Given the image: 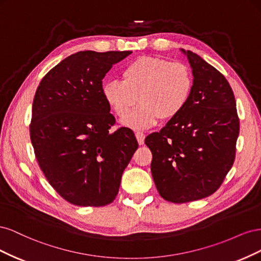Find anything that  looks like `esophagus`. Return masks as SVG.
I'll list each match as a JSON object with an SVG mask.
<instances>
[{
    "label": "esophagus",
    "instance_id": "obj_1",
    "mask_svg": "<svg viewBox=\"0 0 261 261\" xmlns=\"http://www.w3.org/2000/svg\"><path fill=\"white\" fill-rule=\"evenodd\" d=\"M145 134L144 133H140V132H137L136 133V138H137V141L139 145H144L145 143Z\"/></svg>",
    "mask_w": 261,
    "mask_h": 261
}]
</instances>
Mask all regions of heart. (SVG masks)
Wrapping results in <instances>:
<instances>
[{"mask_svg": "<svg viewBox=\"0 0 261 261\" xmlns=\"http://www.w3.org/2000/svg\"><path fill=\"white\" fill-rule=\"evenodd\" d=\"M121 81L102 86L108 107L123 116L137 101L141 105L123 118L122 124L133 129H146L161 120L176 117L187 106L194 88V77L185 63L141 57L128 63Z\"/></svg>", "mask_w": 261, "mask_h": 261, "instance_id": "obj_1", "label": "heart"}]
</instances>
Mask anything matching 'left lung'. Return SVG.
Returning <instances> with one entry per match:
<instances>
[{
  "mask_svg": "<svg viewBox=\"0 0 261 261\" xmlns=\"http://www.w3.org/2000/svg\"><path fill=\"white\" fill-rule=\"evenodd\" d=\"M180 51L192 67V97L176 117L145 139L158 192L175 203L217 191L233 165L240 133L234 93L225 77L199 55Z\"/></svg>",
  "mask_w": 261,
  "mask_h": 261,
  "instance_id": "8db88e82",
  "label": "left lung"
}]
</instances>
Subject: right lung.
Wrapping results in <instances>:
<instances>
[{
  "mask_svg": "<svg viewBox=\"0 0 261 261\" xmlns=\"http://www.w3.org/2000/svg\"><path fill=\"white\" fill-rule=\"evenodd\" d=\"M132 51H81L61 61L39 85L30 139L51 186L68 202L100 207L112 202L138 148L102 96V80Z\"/></svg>",
  "mask_w": 261,
  "mask_h": 261,
  "instance_id": "obj_1",
  "label": "right lung"
}]
</instances>
